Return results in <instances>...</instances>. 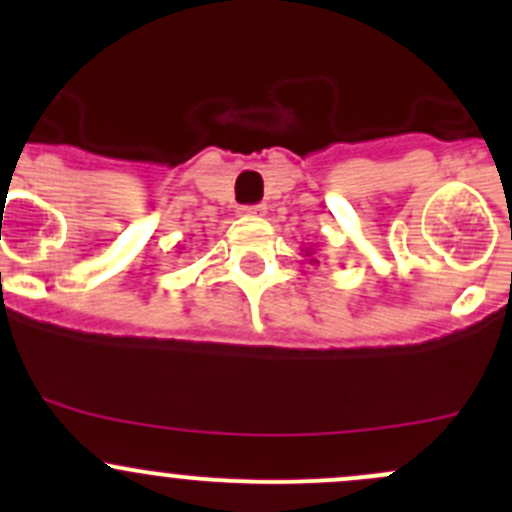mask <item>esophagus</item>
<instances>
[{
	"mask_svg": "<svg viewBox=\"0 0 512 512\" xmlns=\"http://www.w3.org/2000/svg\"><path fill=\"white\" fill-rule=\"evenodd\" d=\"M242 213L250 215V218H262L267 213V205H250V208H242Z\"/></svg>",
	"mask_w": 512,
	"mask_h": 512,
	"instance_id": "obj_1",
	"label": "esophagus"
}]
</instances>
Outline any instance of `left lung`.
Masks as SVG:
<instances>
[{
	"mask_svg": "<svg viewBox=\"0 0 512 512\" xmlns=\"http://www.w3.org/2000/svg\"><path fill=\"white\" fill-rule=\"evenodd\" d=\"M312 255H314V247L312 245L304 247V257H307V260H309V265H319L317 257H312Z\"/></svg>",
	"mask_w": 512,
	"mask_h": 512,
	"instance_id": "8db88e82",
	"label": "left lung"
}]
</instances>
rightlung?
<instances>
[{
    "mask_svg": "<svg viewBox=\"0 0 512 512\" xmlns=\"http://www.w3.org/2000/svg\"><path fill=\"white\" fill-rule=\"evenodd\" d=\"M180 250H183V247H180Z\"/></svg>",
    "mask_w": 512,
    "mask_h": 512,
    "instance_id": "obj_1",
    "label": "right lung"
}]
</instances>
